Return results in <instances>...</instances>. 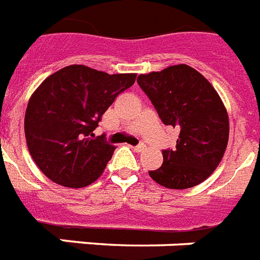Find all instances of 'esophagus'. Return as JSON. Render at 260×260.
I'll list each match as a JSON object with an SVG mask.
<instances>
[{"mask_svg": "<svg viewBox=\"0 0 260 260\" xmlns=\"http://www.w3.org/2000/svg\"><path fill=\"white\" fill-rule=\"evenodd\" d=\"M133 149H134V151H137V153H141V151H143L145 149H146V146H145L143 143H141V145H138V146H134Z\"/></svg>", "mask_w": 260, "mask_h": 260, "instance_id": "1", "label": "esophagus"}]
</instances>
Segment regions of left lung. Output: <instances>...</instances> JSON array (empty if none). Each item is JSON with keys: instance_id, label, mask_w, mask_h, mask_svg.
I'll list each match as a JSON object with an SVG mask.
<instances>
[{"instance_id": "left-lung-1", "label": "left lung", "mask_w": 260, "mask_h": 260, "mask_svg": "<svg viewBox=\"0 0 260 260\" xmlns=\"http://www.w3.org/2000/svg\"><path fill=\"white\" fill-rule=\"evenodd\" d=\"M165 124L178 128L174 150L149 176L169 189H188L205 181L219 166L228 145L230 120L221 98L194 68L177 64L137 79Z\"/></svg>"}]
</instances>
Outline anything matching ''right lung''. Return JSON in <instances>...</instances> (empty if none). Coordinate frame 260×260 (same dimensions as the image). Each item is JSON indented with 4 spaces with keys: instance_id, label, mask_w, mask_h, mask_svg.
Masks as SVG:
<instances>
[{
    "instance_id": "1",
    "label": "right lung",
    "mask_w": 260,
    "mask_h": 260,
    "mask_svg": "<svg viewBox=\"0 0 260 260\" xmlns=\"http://www.w3.org/2000/svg\"><path fill=\"white\" fill-rule=\"evenodd\" d=\"M137 74H113L72 64L49 75L25 111L28 150L51 181L83 188L96 181L115 147L92 132L114 99L134 84Z\"/></svg>"
}]
</instances>
